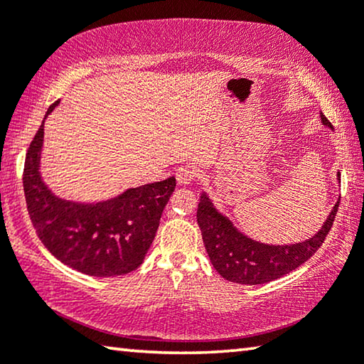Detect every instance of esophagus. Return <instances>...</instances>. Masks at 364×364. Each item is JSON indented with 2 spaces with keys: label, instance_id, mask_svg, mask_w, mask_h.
<instances>
[{
  "label": "esophagus",
  "instance_id": "esophagus-1",
  "mask_svg": "<svg viewBox=\"0 0 364 364\" xmlns=\"http://www.w3.org/2000/svg\"><path fill=\"white\" fill-rule=\"evenodd\" d=\"M197 176V170L193 165H181L180 168L176 170V181L180 186H188V184L193 183Z\"/></svg>",
  "mask_w": 364,
  "mask_h": 364
}]
</instances>
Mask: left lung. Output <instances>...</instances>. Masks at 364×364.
<instances>
[{"label":"left lung","mask_w":364,"mask_h":364,"mask_svg":"<svg viewBox=\"0 0 364 364\" xmlns=\"http://www.w3.org/2000/svg\"><path fill=\"white\" fill-rule=\"evenodd\" d=\"M319 117H321L323 125L332 128L331 122L326 119L323 112ZM338 202H341V197H338ZM338 202L332 207L321 230H318L316 234L305 241L295 244H264L245 236L226 215L215 208L207 193L200 194L199 207H197V225L200 228L202 241H204L213 268L226 281L245 286L264 284L299 268L321 247L334 223Z\"/></svg>","instance_id":"1"}]
</instances>
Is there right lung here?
<instances>
[{
    "mask_svg": "<svg viewBox=\"0 0 364 364\" xmlns=\"http://www.w3.org/2000/svg\"><path fill=\"white\" fill-rule=\"evenodd\" d=\"M49 106L30 143L23 167L30 220L51 254L67 267L96 278H114L136 269L156 237L160 217L176 180L130 188L101 202H73L59 197L43 181L40 164Z\"/></svg>",
    "mask_w": 364,
    "mask_h": 364,
    "instance_id": "right-lung-1",
    "label": "right lung"
}]
</instances>
